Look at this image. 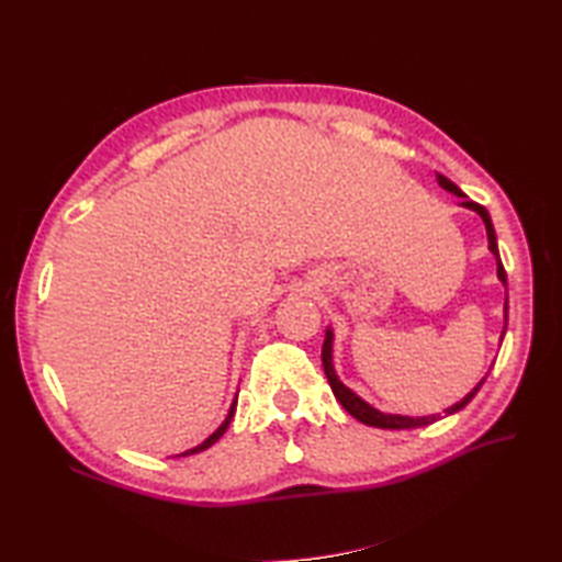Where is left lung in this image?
<instances>
[{"label":"left lung","instance_id":"left-lung-1","mask_svg":"<svg viewBox=\"0 0 562 562\" xmlns=\"http://www.w3.org/2000/svg\"><path fill=\"white\" fill-rule=\"evenodd\" d=\"M437 181H439V186L445 188V190H449V193H453V195H459V198H465L461 190L453 186L447 176H441V173H437ZM461 205H465V207H471V210H475L483 217V222H485V229H487V244H491V250L495 254V258H497V278L503 280V282H507V274H505V268H503V262H499V256H497V238H495V229H493V222H491V214H487V210L483 207V205H479V202H471V200H463ZM330 352H333V333L330 330H326V340H324V350H321V362H324V372H326V379H328V384H330V389H333V396L338 398V403L342 405L345 411H348L355 420H360V423H364V425H369V427H381V429H408V427H423V425H429V423H435L439 415H427V417H408V415H384V413H379V411H374L372 405L369 403H364L360 396H355V393L350 391V389H345L340 381H338V376H336V372H333V357H330ZM485 381V379H483ZM483 381L479 386H475L469 396H465L463 401H459L457 405H451V408L447 411V413H457V411H461L465 403H469L475 393H479V389L483 386Z\"/></svg>","mask_w":562,"mask_h":562}]
</instances>
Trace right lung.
<instances>
[{"label": "right lung", "instance_id": "1", "mask_svg": "<svg viewBox=\"0 0 562 562\" xmlns=\"http://www.w3.org/2000/svg\"><path fill=\"white\" fill-rule=\"evenodd\" d=\"M234 411H236V401H234V405H232V411H229V415H226V420L217 427V432H214V435H210L205 441H202V445H198L195 449H188V451H183L181 453V457H186V453H198V451H202V449H207V447H212L214 445V441H217L224 432H226V427H229V423H232V417H234Z\"/></svg>", "mask_w": 562, "mask_h": 562}]
</instances>
